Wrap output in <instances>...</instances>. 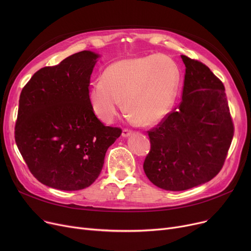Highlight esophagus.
Masks as SVG:
<instances>
[{"instance_id": "34e87169", "label": "esophagus", "mask_w": 251, "mask_h": 251, "mask_svg": "<svg viewBox=\"0 0 251 251\" xmlns=\"http://www.w3.org/2000/svg\"><path fill=\"white\" fill-rule=\"evenodd\" d=\"M131 133H132V131L127 129V128H124L123 131H122V136L123 137H128L129 135H131Z\"/></svg>"}]
</instances>
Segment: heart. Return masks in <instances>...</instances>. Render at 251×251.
Instances as JSON below:
<instances>
[{"label":"heart","instance_id":"heart-1","mask_svg":"<svg viewBox=\"0 0 251 251\" xmlns=\"http://www.w3.org/2000/svg\"><path fill=\"white\" fill-rule=\"evenodd\" d=\"M180 84V70L167 55L124 59L108 66L92 82L88 100L95 114L111 123L122 108L143 125L160 123L172 110Z\"/></svg>","mask_w":251,"mask_h":251}]
</instances>
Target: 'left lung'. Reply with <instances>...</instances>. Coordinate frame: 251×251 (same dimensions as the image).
<instances>
[{
	"instance_id": "8db88e82",
	"label": "left lung",
	"mask_w": 251,
	"mask_h": 251,
	"mask_svg": "<svg viewBox=\"0 0 251 251\" xmlns=\"http://www.w3.org/2000/svg\"><path fill=\"white\" fill-rule=\"evenodd\" d=\"M185 64L182 100L148 131L151 151L144 173L155 186L182 191L216 177L234 135L225 86L203 63L181 56Z\"/></svg>"
}]
</instances>
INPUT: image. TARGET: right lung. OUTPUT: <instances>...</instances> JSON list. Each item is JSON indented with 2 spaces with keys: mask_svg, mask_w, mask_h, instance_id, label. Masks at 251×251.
I'll list each match as a JSON object with an SVG mask.
<instances>
[{
  "mask_svg": "<svg viewBox=\"0 0 251 251\" xmlns=\"http://www.w3.org/2000/svg\"><path fill=\"white\" fill-rule=\"evenodd\" d=\"M99 55L82 50L33 74L22 88L15 125L17 148L31 174L65 191L90 186L122 129L105 126L88 100Z\"/></svg>",
  "mask_w": 251,
  "mask_h": 251,
  "instance_id": "obj_1",
  "label": "right lung"
}]
</instances>
